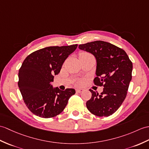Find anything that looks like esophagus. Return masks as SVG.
I'll list each match as a JSON object with an SVG mask.
<instances>
[{
    "mask_svg": "<svg viewBox=\"0 0 149 149\" xmlns=\"http://www.w3.org/2000/svg\"><path fill=\"white\" fill-rule=\"evenodd\" d=\"M83 89H76V92L77 93H82V92H83Z\"/></svg>",
    "mask_w": 149,
    "mask_h": 149,
    "instance_id": "obj_1",
    "label": "esophagus"
}]
</instances>
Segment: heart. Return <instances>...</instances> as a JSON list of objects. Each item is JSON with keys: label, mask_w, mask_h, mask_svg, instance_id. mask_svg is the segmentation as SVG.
I'll list each match as a JSON object with an SVG mask.
<instances>
[{"label": "heart", "mask_w": 149, "mask_h": 149, "mask_svg": "<svg viewBox=\"0 0 149 149\" xmlns=\"http://www.w3.org/2000/svg\"><path fill=\"white\" fill-rule=\"evenodd\" d=\"M90 56V55H89L87 53H81L80 56Z\"/></svg>", "instance_id": "obj_1"}]
</instances>
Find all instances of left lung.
Returning <instances> with one entry per match:
<instances>
[{
	"mask_svg": "<svg viewBox=\"0 0 149 149\" xmlns=\"http://www.w3.org/2000/svg\"><path fill=\"white\" fill-rule=\"evenodd\" d=\"M79 48L94 55L96 77L93 81L104 87L100 95L89 89L92 96L86 107L96 116L108 117L117 111L126 98L132 79V62L123 49L105 41L80 44Z\"/></svg>",
	"mask_w": 149,
	"mask_h": 149,
	"instance_id": "obj_1",
	"label": "left lung"
}]
</instances>
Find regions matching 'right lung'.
<instances>
[{
    "label": "right lung",
    "mask_w": 149,
    "mask_h": 149,
    "mask_svg": "<svg viewBox=\"0 0 149 149\" xmlns=\"http://www.w3.org/2000/svg\"><path fill=\"white\" fill-rule=\"evenodd\" d=\"M77 47V44L47 47L33 52L23 61L18 84L24 102L33 114L42 118L56 116L75 93L74 89L62 91L58 87L54 88L51 82Z\"/></svg>",
    "instance_id": "obj_1"
}]
</instances>
